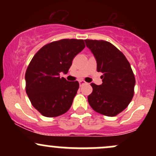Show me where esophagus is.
Instances as JSON below:
<instances>
[{"instance_id": "esophagus-1", "label": "esophagus", "mask_w": 156, "mask_h": 156, "mask_svg": "<svg viewBox=\"0 0 156 156\" xmlns=\"http://www.w3.org/2000/svg\"><path fill=\"white\" fill-rule=\"evenodd\" d=\"M79 83H80V86H81V85H82V84L85 83H86V82H85V81H84V80H80V81H79Z\"/></svg>"}]
</instances>
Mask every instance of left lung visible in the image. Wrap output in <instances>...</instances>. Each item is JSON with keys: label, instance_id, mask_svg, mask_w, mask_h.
Segmentation results:
<instances>
[{"label": "left lung", "instance_id": "1", "mask_svg": "<svg viewBox=\"0 0 156 156\" xmlns=\"http://www.w3.org/2000/svg\"><path fill=\"white\" fill-rule=\"evenodd\" d=\"M85 42L95 58L97 70L103 73L101 85L91 83L93 91L88 102L96 112L114 117L127 108L133 97L136 80L130 64L110 42L92 39Z\"/></svg>", "mask_w": 156, "mask_h": 156}]
</instances>
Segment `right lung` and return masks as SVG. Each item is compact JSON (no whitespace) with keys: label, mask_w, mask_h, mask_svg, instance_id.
Here are the masks:
<instances>
[{"label":"right lung","mask_w":156,"mask_h":156,"mask_svg":"<svg viewBox=\"0 0 156 156\" xmlns=\"http://www.w3.org/2000/svg\"><path fill=\"white\" fill-rule=\"evenodd\" d=\"M85 48L83 39H61L46 44L33 57L26 73V90L32 105L42 115L55 117L69 110L79 88L77 81L60 78Z\"/></svg>","instance_id":"add662e5"}]
</instances>
